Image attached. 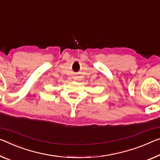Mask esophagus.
Returning a JSON list of instances; mask_svg holds the SVG:
<instances>
[{
  "instance_id": "obj_1",
  "label": "esophagus",
  "mask_w": 160,
  "mask_h": 160,
  "mask_svg": "<svg viewBox=\"0 0 160 160\" xmlns=\"http://www.w3.org/2000/svg\"><path fill=\"white\" fill-rule=\"evenodd\" d=\"M74 79L75 80H77V78H74Z\"/></svg>"
}]
</instances>
